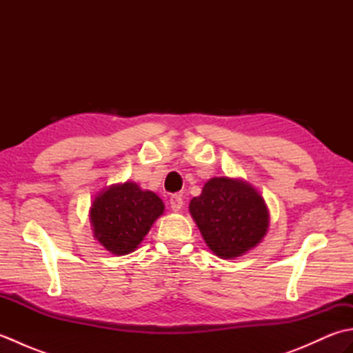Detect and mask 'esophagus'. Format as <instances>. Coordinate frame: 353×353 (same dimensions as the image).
<instances>
[{
  "label": "esophagus",
  "instance_id": "1",
  "mask_svg": "<svg viewBox=\"0 0 353 353\" xmlns=\"http://www.w3.org/2000/svg\"><path fill=\"white\" fill-rule=\"evenodd\" d=\"M170 206H171V209L174 212H179L182 209V206H183V199H182V196H172L171 199H170Z\"/></svg>",
  "mask_w": 353,
  "mask_h": 353
}]
</instances>
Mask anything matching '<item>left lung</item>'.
<instances>
[{"label": "left lung", "instance_id": "left-lung-1", "mask_svg": "<svg viewBox=\"0 0 353 353\" xmlns=\"http://www.w3.org/2000/svg\"><path fill=\"white\" fill-rule=\"evenodd\" d=\"M190 214L206 245L221 259H235L254 249L270 226L264 197L239 177L209 179L200 196L190 201Z\"/></svg>", "mask_w": 353, "mask_h": 353}]
</instances>
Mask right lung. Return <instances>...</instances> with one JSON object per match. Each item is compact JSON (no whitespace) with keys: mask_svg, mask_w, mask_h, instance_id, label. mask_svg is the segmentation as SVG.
Segmentation results:
<instances>
[{"mask_svg":"<svg viewBox=\"0 0 353 353\" xmlns=\"http://www.w3.org/2000/svg\"><path fill=\"white\" fill-rule=\"evenodd\" d=\"M165 211L161 197L137 182L114 183L94 197L89 220L94 238L117 256L134 252Z\"/></svg>","mask_w":353,"mask_h":353,"instance_id":"obj_1","label":"right lung"}]
</instances>
